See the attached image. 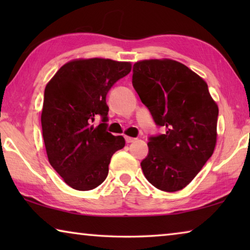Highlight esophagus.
<instances>
[{
  "label": "esophagus",
  "mask_w": 250,
  "mask_h": 250,
  "mask_svg": "<svg viewBox=\"0 0 250 250\" xmlns=\"http://www.w3.org/2000/svg\"><path fill=\"white\" fill-rule=\"evenodd\" d=\"M125 142L126 143H132V142H134L135 140H137V139H135V138H131V137H125Z\"/></svg>",
  "instance_id": "obj_1"
}]
</instances>
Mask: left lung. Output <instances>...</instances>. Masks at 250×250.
Returning a JSON list of instances; mask_svg holds the SVG:
<instances>
[{"label":"left lung","mask_w":250,"mask_h":250,"mask_svg":"<svg viewBox=\"0 0 250 250\" xmlns=\"http://www.w3.org/2000/svg\"><path fill=\"white\" fill-rule=\"evenodd\" d=\"M132 84L166 134L150 138L143 174L156 188L176 192L202 170L217 141L218 105L204 79L173 59L133 65Z\"/></svg>","instance_id":"obj_1"}]
</instances>
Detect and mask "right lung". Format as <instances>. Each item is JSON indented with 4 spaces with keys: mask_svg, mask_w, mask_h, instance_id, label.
Listing matches in <instances>:
<instances>
[{
    "mask_svg": "<svg viewBox=\"0 0 250 250\" xmlns=\"http://www.w3.org/2000/svg\"><path fill=\"white\" fill-rule=\"evenodd\" d=\"M131 71V62L108 58H78L66 62L45 87L42 130L46 153L65 183L89 191L105 180L115 152L125 146L122 135L95 126L96 116L107 121L110 88Z\"/></svg>",
    "mask_w": 250,
    "mask_h": 250,
    "instance_id": "right-lung-1",
    "label": "right lung"
}]
</instances>
